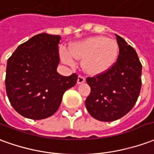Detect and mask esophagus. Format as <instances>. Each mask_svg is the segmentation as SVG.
Instances as JSON below:
<instances>
[{"label": "esophagus", "instance_id": "1", "mask_svg": "<svg viewBox=\"0 0 154 154\" xmlns=\"http://www.w3.org/2000/svg\"><path fill=\"white\" fill-rule=\"evenodd\" d=\"M85 82V77L83 76H82V75H79L78 77H77V83L78 84H82V83H83Z\"/></svg>", "mask_w": 154, "mask_h": 154}]
</instances>
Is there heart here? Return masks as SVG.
I'll return each instance as SVG.
<instances>
[{
	"instance_id": "heart-1",
	"label": "heart",
	"mask_w": 154,
	"mask_h": 154,
	"mask_svg": "<svg viewBox=\"0 0 154 154\" xmlns=\"http://www.w3.org/2000/svg\"><path fill=\"white\" fill-rule=\"evenodd\" d=\"M118 43L106 36H97L77 42L70 51L62 50L63 60L72 64L74 58L84 59L83 68L90 74H98L108 70L114 64L118 56Z\"/></svg>"
}]
</instances>
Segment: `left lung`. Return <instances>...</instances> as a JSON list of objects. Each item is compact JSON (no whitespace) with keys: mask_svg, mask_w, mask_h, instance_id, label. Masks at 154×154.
Masks as SVG:
<instances>
[{"mask_svg":"<svg viewBox=\"0 0 154 154\" xmlns=\"http://www.w3.org/2000/svg\"><path fill=\"white\" fill-rule=\"evenodd\" d=\"M119 54L109 69L87 78L91 88L85 105L97 120L112 122L122 118L137 102L142 87V64L134 48L116 35Z\"/></svg>","mask_w":154,"mask_h":154,"instance_id":"1","label":"left lung"}]
</instances>
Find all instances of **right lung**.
<instances>
[{"label": "right lung", "instance_id": "add662e5", "mask_svg": "<svg viewBox=\"0 0 154 154\" xmlns=\"http://www.w3.org/2000/svg\"><path fill=\"white\" fill-rule=\"evenodd\" d=\"M60 40L56 35H36L7 60L6 94L14 109L25 118L51 117L60 107L64 92L77 83L76 73L64 77L57 72Z\"/></svg>", "mask_w": 154, "mask_h": 154}]
</instances>
